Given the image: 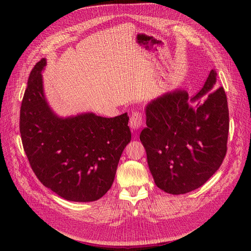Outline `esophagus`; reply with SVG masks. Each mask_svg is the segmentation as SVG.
Wrapping results in <instances>:
<instances>
[{
    "label": "esophagus",
    "instance_id": "esophagus-1",
    "mask_svg": "<svg viewBox=\"0 0 251 251\" xmlns=\"http://www.w3.org/2000/svg\"><path fill=\"white\" fill-rule=\"evenodd\" d=\"M143 124V115L141 112H134L130 118V126L133 130H137Z\"/></svg>",
    "mask_w": 251,
    "mask_h": 251
}]
</instances>
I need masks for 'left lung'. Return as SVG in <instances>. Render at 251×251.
Wrapping results in <instances>:
<instances>
[{"instance_id":"left-lung-1","label":"left lung","mask_w":251,"mask_h":251,"mask_svg":"<svg viewBox=\"0 0 251 251\" xmlns=\"http://www.w3.org/2000/svg\"><path fill=\"white\" fill-rule=\"evenodd\" d=\"M140 140L156 185L172 195L202 186L224 160L229 131L227 97L216 70L191 100L186 91H174L148 104Z\"/></svg>"}]
</instances>
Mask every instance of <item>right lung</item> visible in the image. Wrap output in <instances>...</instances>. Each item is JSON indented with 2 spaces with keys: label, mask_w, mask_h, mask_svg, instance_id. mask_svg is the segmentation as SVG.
I'll return each mask as SVG.
<instances>
[{
  "label": "right lung",
  "mask_w": 251,
  "mask_h": 251,
  "mask_svg": "<svg viewBox=\"0 0 251 251\" xmlns=\"http://www.w3.org/2000/svg\"><path fill=\"white\" fill-rule=\"evenodd\" d=\"M45 66L42 58L33 67L22 100L23 148L35 176L52 192L69 201H96L111 188L120 156L131 141L128 116L57 117L44 96Z\"/></svg>",
  "instance_id": "right-lung-1"
}]
</instances>
